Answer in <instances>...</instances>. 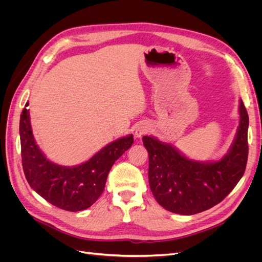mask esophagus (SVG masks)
<instances>
[{"mask_svg":"<svg viewBox=\"0 0 262 262\" xmlns=\"http://www.w3.org/2000/svg\"><path fill=\"white\" fill-rule=\"evenodd\" d=\"M148 130H149V125L148 124H146V123L140 124L138 128H137V130H136V137L137 138H142L145 133L148 132Z\"/></svg>","mask_w":262,"mask_h":262,"instance_id":"esophagus-1","label":"esophagus"}]
</instances>
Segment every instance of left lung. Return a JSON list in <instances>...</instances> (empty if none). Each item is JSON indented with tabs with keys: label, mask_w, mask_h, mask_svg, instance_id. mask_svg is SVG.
<instances>
[{
	"label": "left lung",
	"mask_w": 262,
	"mask_h": 262,
	"mask_svg": "<svg viewBox=\"0 0 262 262\" xmlns=\"http://www.w3.org/2000/svg\"><path fill=\"white\" fill-rule=\"evenodd\" d=\"M241 121L228 153L217 162L189 160L153 137H143L148 152V182L156 201L172 213L192 215L211 209L243 177L248 158L249 118L239 100Z\"/></svg>",
	"instance_id": "8db88e82"
}]
</instances>
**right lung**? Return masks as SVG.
<instances>
[{
	"label": "right lung",
	"mask_w": 262,
	"mask_h": 262,
	"mask_svg": "<svg viewBox=\"0 0 262 262\" xmlns=\"http://www.w3.org/2000/svg\"><path fill=\"white\" fill-rule=\"evenodd\" d=\"M26 102L19 120L21 163L29 186L54 207L70 212L82 211L97 201L105 189L114 163L133 143V136L116 140L87 162L66 167L47 160L36 144Z\"/></svg>",
	"instance_id": "obj_1"
}]
</instances>
